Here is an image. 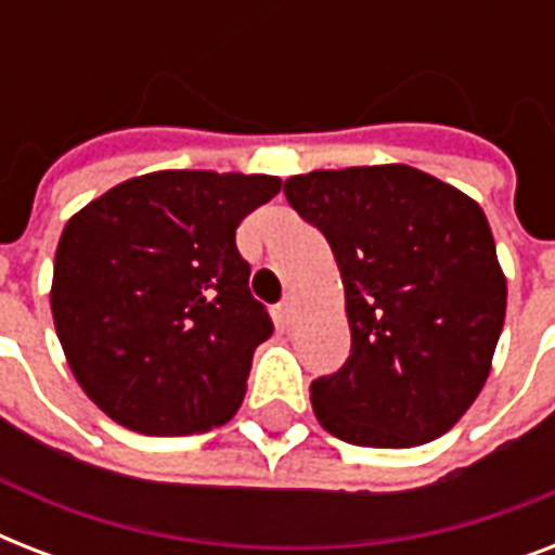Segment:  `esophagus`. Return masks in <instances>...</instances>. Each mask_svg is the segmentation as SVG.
<instances>
[{
	"label": "esophagus",
	"instance_id": "1",
	"mask_svg": "<svg viewBox=\"0 0 555 555\" xmlns=\"http://www.w3.org/2000/svg\"><path fill=\"white\" fill-rule=\"evenodd\" d=\"M279 313H282V320L285 322H291L296 317V299L291 294L285 296V299H282V305H279Z\"/></svg>",
	"mask_w": 555,
	"mask_h": 555
}]
</instances>
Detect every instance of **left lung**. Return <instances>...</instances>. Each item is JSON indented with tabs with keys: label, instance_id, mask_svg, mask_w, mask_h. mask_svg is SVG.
Returning a JSON list of instances; mask_svg holds the SVG:
<instances>
[{
	"label": "left lung",
	"instance_id": "8db88e82",
	"mask_svg": "<svg viewBox=\"0 0 555 555\" xmlns=\"http://www.w3.org/2000/svg\"><path fill=\"white\" fill-rule=\"evenodd\" d=\"M285 195L346 287L351 357L311 383L322 429L371 449L440 438L481 395L507 313L478 201L405 164L313 169Z\"/></svg>",
	"mask_w": 555,
	"mask_h": 555
}]
</instances>
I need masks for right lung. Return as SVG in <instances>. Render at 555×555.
Wrapping results in <instances>:
<instances>
[{
	"label": "right lung",
	"mask_w": 555,
	"mask_h": 555,
	"mask_svg": "<svg viewBox=\"0 0 555 555\" xmlns=\"http://www.w3.org/2000/svg\"><path fill=\"white\" fill-rule=\"evenodd\" d=\"M276 176L160 169L89 201L54 256L51 313L74 379L141 435H195L238 412L273 334L235 250Z\"/></svg>",
	"instance_id": "add662e5"
}]
</instances>
